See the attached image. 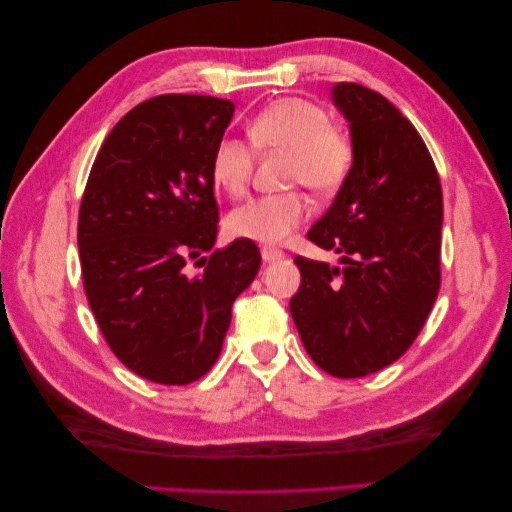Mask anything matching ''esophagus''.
<instances>
[{
  "instance_id": "obj_1",
  "label": "esophagus",
  "mask_w": 512,
  "mask_h": 512,
  "mask_svg": "<svg viewBox=\"0 0 512 512\" xmlns=\"http://www.w3.org/2000/svg\"><path fill=\"white\" fill-rule=\"evenodd\" d=\"M286 255L281 253L279 248H273V246H264L262 248V259L266 264H275V262H281V259H284Z\"/></svg>"
}]
</instances>
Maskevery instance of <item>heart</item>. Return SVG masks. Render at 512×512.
I'll return each instance as SVG.
<instances>
[{
  "label": "heart",
  "mask_w": 512,
  "mask_h": 512,
  "mask_svg": "<svg viewBox=\"0 0 512 512\" xmlns=\"http://www.w3.org/2000/svg\"><path fill=\"white\" fill-rule=\"evenodd\" d=\"M248 138L259 151L290 154L288 180L314 193H332L343 184L354 162L352 140L330 125L321 105L303 99H281L264 107L248 123ZM253 176V151L239 138L226 136L211 156V178L220 191L239 198ZM301 193L262 195L239 204L226 217V231L237 239L279 244L308 217Z\"/></svg>",
  "instance_id": "heart-1"
}]
</instances>
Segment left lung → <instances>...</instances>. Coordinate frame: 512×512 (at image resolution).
<instances>
[{
  "label": "left lung",
  "mask_w": 512,
  "mask_h": 512,
  "mask_svg": "<svg viewBox=\"0 0 512 512\" xmlns=\"http://www.w3.org/2000/svg\"><path fill=\"white\" fill-rule=\"evenodd\" d=\"M352 169L308 239L343 266L297 257L290 299L303 347L323 372L361 378L409 350L440 290L442 187L427 145L385 96L336 83Z\"/></svg>",
  "instance_id": "8db88e82"
}]
</instances>
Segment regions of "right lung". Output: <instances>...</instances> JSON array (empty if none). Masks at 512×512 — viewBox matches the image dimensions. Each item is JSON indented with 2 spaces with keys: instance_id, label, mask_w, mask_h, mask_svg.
Masks as SVG:
<instances>
[{
  "instance_id": "add662e5",
  "label": "right lung",
  "mask_w": 512,
  "mask_h": 512,
  "mask_svg": "<svg viewBox=\"0 0 512 512\" xmlns=\"http://www.w3.org/2000/svg\"><path fill=\"white\" fill-rule=\"evenodd\" d=\"M235 114L226 99L165 94L105 138L79 211L83 288L107 345L160 385H189L222 352L231 306L262 266L250 239L215 246L211 156ZM198 263H196L197 265Z\"/></svg>"
}]
</instances>
